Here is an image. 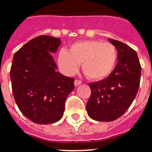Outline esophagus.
<instances>
[{
  "label": "esophagus",
  "mask_w": 152,
  "mask_h": 152,
  "mask_svg": "<svg viewBox=\"0 0 152 152\" xmlns=\"http://www.w3.org/2000/svg\"><path fill=\"white\" fill-rule=\"evenodd\" d=\"M82 83V82L80 81V80H76L75 81H74V85H75V86H78L79 85H80V84Z\"/></svg>",
  "instance_id": "1"
}]
</instances>
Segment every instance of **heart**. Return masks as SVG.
Here are the masks:
<instances>
[{"instance_id":"b5f03b06","label":"heart","mask_w":152,"mask_h":152,"mask_svg":"<svg viewBox=\"0 0 152 152\" xmlns=\"http://www.w3.org/2000/svg\"><path fill=\"white\" fill-rule=\"evenodd\" d=\"M117 59L115 46L98 40L80 41L69 46V50L58 52L57 62L65 75L72 76L82 63V69L90 80H103L111 74Z\"/></svg>"}]
</instances>
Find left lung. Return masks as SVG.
Masks as SVG:
<instances>
[{
    "instance_id": "1",
    "label": "left lung",
    "mask_w": 152,
    "mask_h": 152,
    "mask_svg": "<svg viewBox=\"0 0 152 152\" xmlns=\"http://www.w3.org/2000/svg\"><path fill=\"white\" fill-rule=\"evenodd\" d=\"M117 51V63L107 78L90 83L88 115L97 121H113L122 116L137 95L141 67L137 52L121 42L109 39Z\"/></svg>"
}]
</instances>
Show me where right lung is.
I'll use <instances>...</instances> for the list:
<instances>
[{"mask_svg":"<svg viewBox=\"0 0 152 152\" xmlns=\"http://www.w3.org/2000/svg\"><path fill=\"white\" fill-rule=\"evenodd\" d=\"M60 44L59 39L40 35L14 55L10 72L14 98L21 113L35 124L58 121L75 87L74 79L56 72L52 54Z\"/></svg>","mask_w":152,"mask_h":152,"instance_id":"add662e5","label":"right lung"}]
</instances>
